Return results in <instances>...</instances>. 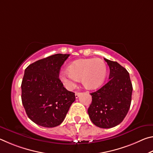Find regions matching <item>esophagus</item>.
Wrapping results in <instances>:
<instances>
[{
    "instance_id": "obj_1",
    "label": "esophagus",
    "mask_w": 153,
    "mask_h": 153,
    "mask_svg": "<svg viewBox=\"0 0 153 153\" xmlns=\"http://www.w3.org/2000/svg\"><path fill=\"white\" fill-rule=\"evenodd\" d=\"M81 94V93L80 92H76V93H75V96H76V98H77L79 97V96Z\"/></svg>"
}]
</instances>
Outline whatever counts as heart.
Here are the masks:
<instances>
[{
    "label": "heart",
    "mask_w": 153,
    "mask_h": 153,
    "mask_svg": "<svg viewBox=\"0 0 153 153\" xmlns=\"http://www.w3.org/2000/svg\"><path fill=\"white\" fill-rule=\"evenodd\" d=\"M69 71L60 74L61 82L67 88L74 89L78 80L88 90H95L104 82L107 75V65L100 59H86L75 61L68 67Z\"/></svg>",
    "instance_id": "obj_1"
}]
</instances>
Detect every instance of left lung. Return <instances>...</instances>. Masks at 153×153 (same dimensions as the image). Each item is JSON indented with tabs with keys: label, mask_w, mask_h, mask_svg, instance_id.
Listing matches in <instances>:
<instances>
[{
	"label": "left lung",
	"mask_w": 153,
	"mask_h": 153,
	"mask_svg": "<svg viewBox=\"0 0 153 153\" xmlns=\"http://www.w3.org/2000/svg\"><path fill=\"white\" fill-rule=\"evenodd\" d=\"M104 59L110 69L109 80L97 91L90 93L92 100L88 113L95 126L111 128L126 117L133 88L128 71L117 62Z\"/></svg>",
	"instance_id": "8db88e82"
}]
</instances>
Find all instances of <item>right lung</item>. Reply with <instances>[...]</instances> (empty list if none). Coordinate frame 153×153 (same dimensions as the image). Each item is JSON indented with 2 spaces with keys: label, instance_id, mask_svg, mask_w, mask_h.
<instances>
[{
  "label": "right lung",
  "instance_id": "right-lung-1",
  "mask_svg": "<svg viewBox=\"0 0 153 153\" xmlns=\"http://www.w3.org/2000/svg\"><path fill=\"white\" fill-rule=\"evenodd\" d=\"M69 54H56L30 64L22 82V100L33 122L45 128L59 126L65 118L75 93L63 87L59 71Z\"/></svg>",
  "mask_w": 153,
  "mask_h": 153
}]
</instances>
